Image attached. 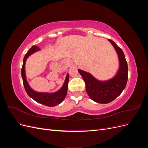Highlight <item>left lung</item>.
<instances>
[{
  "label": "left lung",
  "instance_id": "8db88e82",
  "mask_svg": "<svg viewBox=\"0 0 148 148\" xmlns=\"http://www.w3.org/2000/svg\"><path fill=\"white\" fill-rule=\"evenodd\" d=\"M108 41L114 47L119 59V69L113 77L107 80H99L90 73L78 69L86 84L88 95L96 102L107 104L119 96L124 90L128 79V65L123 51L113 41Z\"/></svg>",
  "mask_w": 148,
  "mask_h": 148
}]
</instances>
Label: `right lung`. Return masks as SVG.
<instances>
[{
  "instance_id": "add662e5",
  "label": "right lung",
  "mask_w": 148,
  "mask_h": 148,
  "mask_svg": "<svg viewBox=\"0 0 148 148\" xmlns=\"http://www.w3.org/2000/svg\"><path fill=\"white\" fill-rule=\"evenodd\" d=\"M39 51V48L34 46L29 49L27 53H26V55L24 57L23 66H22L21 69V77L22 79H23L24 87L26 92L28 94V95L35 101L46 106L54 107L60 104V103L65 99L66 95L67 89H68L69 75V73H67L62 86L59 89V90L56 92H38L34 91L33 89L31 88L27 81V79H26V76L25 73V64L26 60H27L28 58L31 55H32L34 53Z\"/></svg>"
}]
</instances>
